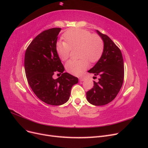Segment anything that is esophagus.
<instances>
[{"label":"esophagus","mask_w":148,"mask_h":148,"mask_svg":"<svg viewBox=\"0 0 148 148\" xmlns=\"http://www.w3.org/2000/svg\"><path fill=\"white\" fill-rule=\"evenodd\" d=\"M79 82H83L84 80V78L83 77H79Z\"/></svg>","instance_id":"34e87169"}]
</instances>
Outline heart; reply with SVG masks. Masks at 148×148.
I'll list each match as a JSON object with an SVG mask.
<instances>
[{"label":"heart","mask_w":148,"mask_h":148,"mask_svg":"<svg viewBox=\"0 0 148 148\" xmlns=\"http://www.w3.org/2000/svg\"><path fill=\"white\" fill-rule=\"evenodd\" d=\"M67 42L59 41L56 44V52L61 60L69 57L71 49L79 47V60H70L65 64L66 71L74 75H80L89 66V61L95 63L99 60L104 52V42L97 34L79 28L69 29L63 35Z\"/></svg>","instance_id":"obj_1"}]
</instances>
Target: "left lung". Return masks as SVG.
Listing matches in <instances>:
<instances>
[{"instance_id": "8db88e82", "label": "left lung", "mask_w": 148, "mask_h": 148, "mask_svg": "<svg viewBox=\"0 0 148 148\" xmlns=\"http://www.w3.org/2000/svg\"><path fill=\"white\" fill-rule=\"evenodd\" d=\"M96 31L104 42V52L95 65L88 71L99 78L98 82H94V87L86 92V99L94 106H104L115 99L122 86L123 60L122 52L111 39Z\"/></svg>"}]
</instances>
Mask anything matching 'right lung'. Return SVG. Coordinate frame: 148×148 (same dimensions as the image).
<instances>
[{
  "instance_id": "right-lung-1",
  "label": "right lung",
  "mask_w": 148,
  "mask_h": 148,
  "mask_svg": "<svg viewBox=\"0 0 148 148\" xmlns=\"http://www.w3.org/2000/svg\"><path fill=\"white\" fill-rule=\"evenodd\" d=\"M61 28H51L38 34L30 43L25 56V70L28 82L40 100L49 105L60 106L69 101L71 89L78 78L65 69L56 52ZM61 76L53 79L55 73Z\"/></svg>"
}]
</instances>
